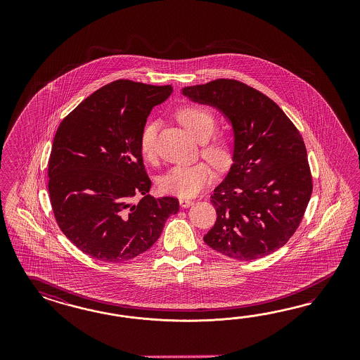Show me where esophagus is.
Segmentation results:
<instances>
[{
  "label": "esophagus",
  "instance_id": "34e87169",
  "mask_svg": "<svg viewBox=\"0 0 360 360\" xmlns=\"http://www.w3.org/2000/svg\"><path fill=\"white\" fill-rule=\"evenodd\" d=\"M194 202L193 200H190V199H179V205H181V207H190L191 205H193Z\"/></svg>",
  "mask_w": 360,
  "mask_h": 360
}]
</instances>
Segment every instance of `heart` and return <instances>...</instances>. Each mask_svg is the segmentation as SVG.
I'll use <instances>...</instances> for the list:
<instances>
[{
	"mask_svg": "<svg viewBox=\"0 0 360 360\" xmlns=\"http://www.w3.org/2000/svg\"><path fill=\"white\" fill-rule=\"evenodd\" d=\"M178 120L187 131L202 142V155L218 170L227 169L232 162V141L224 133H215V116L202 105H186L176 112ZM158 125L155 121L145 124L140 134V152L146 161L155 158V139ZM212 181V172L205 162L190 166H174L158 182L164 194L193 198Z\"/></svg>",
	"mask_w": 360,
	"mask_h": 360,
	"instance_id": "b5f03b06",
	"label": "heart"
}]
</instances>
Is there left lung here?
Listing matches in <instances>:
<instances>
[{"instance_id": "8db88e82", "label": "left lung", "mask_w": 360, "mask_h": 360, "mask_svg": "<svg viewBox=\"0 0 360 360\" xmlns=\"http://www.w3.org/2000/svg\"><path fill=\"white\" fill-rule=\"evenodd\" d=\"M182 94L219 109L235 139L233 164L211 195L218 218L205 243L244 262L277 251L298 229L313 190L301 133L272 98L233 79Z\"/></svg>"}]
</instances>
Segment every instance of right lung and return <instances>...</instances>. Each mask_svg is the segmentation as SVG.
<instances>
[{"instance_id":"obj_1","label":"right lung","mask_w":360,"mask_h":360,"mask_svg":"<svg viewBox=\"0 0 360 360\" xmlns=\"http://www.w3.org/2000/svg\"><path fill=\"white\" fill-rule=\"evenodd\" d=\"M172 92V86L112 82L84 98L55 133L49 160L55 220L96 260L127 262L148 251L179 210L176 198L149 194L139 145L153 107ZM137 195L143 198L136 205Z\"/></svg>"}]
</instances>
